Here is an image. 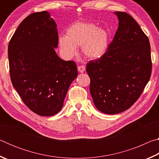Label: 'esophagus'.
Segmentation results:
<instances>
[{"mask_svg":"<svg viewBox=\"0 0 159 159\" xmlns=\"http://www.w3.org/2000/svg\"><path fill=\"white\" fill-rule=\"evenodd\" d=\"M85 70V68L84 66H78V71H79L80 73H83L84 72V71Z\"/></svg>","mask_w":159,"mask_h":159,"instance_id":"obj_1","label":"esophagus"}]
</instances>
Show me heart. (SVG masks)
<instances>
[{"mask_svg": "<svg viewBox=\"0 0 159 159\" xmlns=\"http://www.w3.org/2000/svg\"><path fill=\"white\" fill-rule=\"evenodd\" d=\"M58 43L61 52L71 57L81 46L85 57L98 60L109 49V34L106 29L98 27L93 23H76L67 29L66 36H60Z\"/></svg>", "mask_w": 159, "mask_h": 159, "instance_id": "1", "label": "heart"}]
</instances>
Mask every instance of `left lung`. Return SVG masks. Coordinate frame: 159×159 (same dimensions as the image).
Returning a JSON list of instances; mask_svg holds the SVG:
<instances>
[{
  "label": "left lung",
  "mask_w": 159,
  "mask_h": 159,
  "mask_svg": "<svg viewBox=\"0 0 159 159\" xmlns=\"http://www.w3.org/2000/svg\"><path fill=\"white\" fill-rule=\"evenodd\" d=\"M114 14L118 17V28L108 50L86 66L94 104L107 114L130 108L139 98L152 73L147 36L130 15Z\"/></svg>",
  "instance_id": "obj_1"
}]
</instances>
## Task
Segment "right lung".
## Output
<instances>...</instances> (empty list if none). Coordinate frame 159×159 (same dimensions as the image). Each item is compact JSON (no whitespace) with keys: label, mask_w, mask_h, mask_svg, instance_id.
I'll return each mask as SVG.
<instances>
[{"label":"right lung","mask_w":159,"mask_h":159,"mask_svg":"<svg viewBox=\"0 0 159 159\" xmlns=\"http://www.w3.org/2000/svg\"><path fill=\"white\" fill-rule=\"evenodd\" d=\"M57 46V25L48 11L26 17L8 45L13 87L26 105L43 116L60 111L78 76L76 63L59 57L55 50Z\"/></svg>","instance_id":"right-lung-1"}]
</instances>
